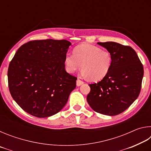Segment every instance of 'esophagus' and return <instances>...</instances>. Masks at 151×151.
Segmentation results:
<instances>
[{"mask_svg":"<svg viewBox=\"0 0 151 151\" xmlns=\"http://www.w3.org/2000/svg\"><path fill=\"white\" fill-rule=\"evenodd\" d=\"M83 83H84V82L83 81L80 80V79H77V80H76V86H79L83 85Z\"/></svg>","mask_w":151,"mask_h":151,"instance_id":"esophagus-1","label":"esophagus"}]
</instances>
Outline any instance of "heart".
Returning a JSON list of instances; mask_svg holds the SVG:
<instances>
[{"label":"heart","mask_w":151,"mask_h":151,"mask_svg":"<svg viewBox=\"0 0 151 151\" xmlns=\"http://www.w3.org/2000/svg\"><path fill=\"white\" fill-rule=\"evenodd\" d=\"M65 65L68 73H74L83 68L82 74L84 76L92 81H99L109 73L112 57L109 51L96 46L81 45L75 48L74 55H66Z\"/></svg>","instance_id":"obj_1"}]
</instances>
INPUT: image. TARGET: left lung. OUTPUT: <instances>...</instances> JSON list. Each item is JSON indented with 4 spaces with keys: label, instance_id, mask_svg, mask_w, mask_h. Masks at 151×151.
I'll return each instance as SVG.
<instances>
[{
    "label": "left lung",
    "instance_id": "1",
    "mask_svg": "<svg viewBox=\"0 0 151 151\" xmlns=\"http://www.w3.org/2000/svg\"><path fill=\"white\" fill-rule=\"evenodd\" d=\"M111 53L112 65L105 77L90 84L86 97L94 111L109 116L121 114L139 96L144 69L133 48L114 42H97Z\"/></svg>",
    "mask_w": 151,
    "mask_h": 151
}]
</instances>
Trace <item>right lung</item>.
<instances>
[{"label": "right lung", "mask_w": 151, "mask_h": 151, "mask_svg": "<svg viewBox=\"0 0 151 151\" xmlns=\"http://www.w3.org/2000/svg\"><path fill=\"white\" fill-rule=\"evenodd\" d=\"M66 40H32L20 47L9 64L8 83L15 102L27 113L45 118L58 113L76 87L65 70Z\"/></svg>", "instance_id": "add662e5"}]
</instances>
